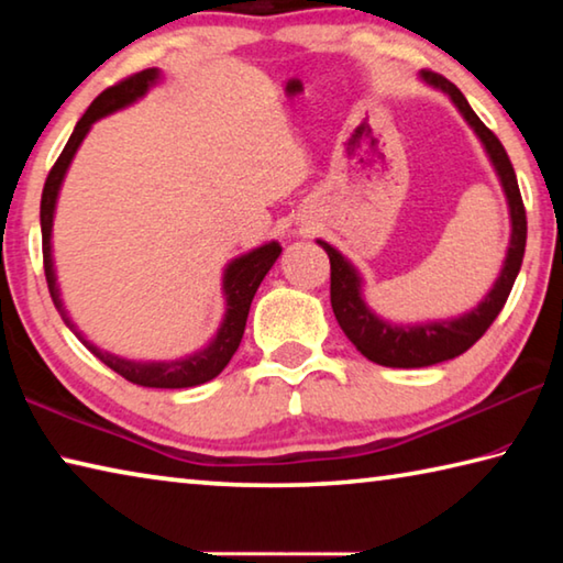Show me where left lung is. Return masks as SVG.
<instances>
[{"instance_id": "1", "label": "left lung", "mask_w": 563, "mask_h": 563, "mask_svg": "<svg viewBox=\"0 0 563 563\" xmlns=\"http://www.w3.org/2000/svg\"><path fill=\"white\" fill-rule=\"evenodd\" d=\"M422 81L444 91L454 101V107L460 109L466 123H470L484 148H487L489 161L494 170H497L504 196H507L509 203L511 238L507 258H504V268L497 283H494V288L487 292V298L460 318L432 320L422 322V325H393V322L377 318L367 308L365 298H362V278L355 271V265L330 243L318 241L325 247L330 258V302L342 332H345L362 355L385 367H427L437 365V362L452 360L470 350L501 312L504 302H507L511 292V285L519 275L523 247H527V211H523L521 203L517 174H514V166L507 151L501 146V141L484 126L482 119L472 111L470 101L464 99V93L452 81H446L442 74L424 69Z\"/></svg>"}]
</instances>
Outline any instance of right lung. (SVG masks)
Segmentation results:
<instances>
[{"label":"right lung","mask_w":563,"mask_h":563,"mask_svg":"<svg viewBox=\"0 0 563 563\" xmlns=\"http://www.w3.org/2000/svg\"><path fill=\"white\" fill-rule=\"evenodd\" d=\"M158 81V69H146L129 76L119 84H113L107 91H101L97 99H93L87 113L76 123L74 133L66 141V146L62 151V156L56 158L54 168L46 176V184L42 190V253H44V273H46V285H49L52 300L59 310L62 320L66 322L76 338H79L84 345H87L93 355H97L103 365L111 367L113 373H119L121 377H126L129 383L141 385V387H161V389H180V387H196L203 385L208 379H213L223 373V367L231 362L235 355L238 345L243 340V330H245V320H247V310H251L253 295L258 290V285L263 283L265 273L273 268V263L278 261L280 255V243H265L255 251L241 255L228 263V268L223 273V295H225V318L218 328L216 338L208 342L203 350L194 352L184 360H170V362H136V360H123L119 355H111L107 350H99L93 342L76 330L74 322L66 316L62 298H59V288H56V275H54V261H52V225H54V208H56V198H59V188L62 180L66 176V168H69L71 158L76 154V148L81 146L84 136H87L91 123L99 121L109 113L119 111L129 103L139 101L144 93L154 87Z\"/></svg>","instance_id":"add662e5"}]
</instances>
